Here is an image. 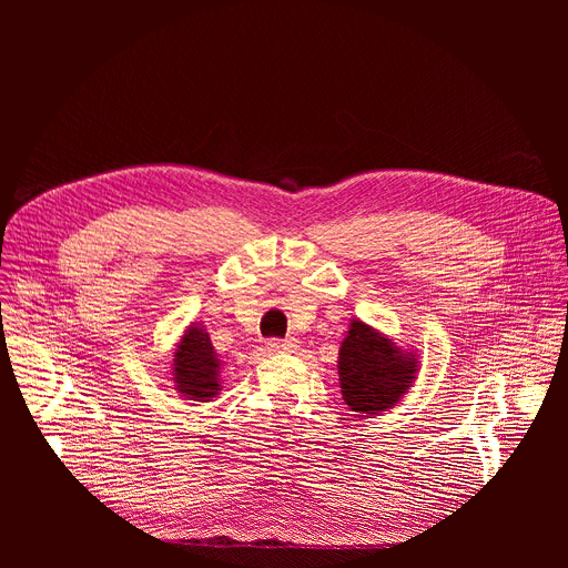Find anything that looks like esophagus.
Here are the masks:
<instances>
[{"mask_svg": "<svg viewBox=\"0 0 568 568\" xmlns=\"http://www.w3.org/2000/svg\"><path fill=\"white\" fill-rule=\"evenodd\" d=\"M267 348L272 353H296L298 351V342L296 339H285V342L272 339V342H267Z\"/></svg>", "mask_w": 568, "mask_h": 568, "instance_id": "esophagus-1", "label": "esophagus"}]
</instances>
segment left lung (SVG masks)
Returning a JSON list of instances; mask_svg holds the SVG:
<instances>
[{"instance_id":"obj_1","label":"left lung","mask_w":568,"mask_h":568,"mask_svg":"<svg viewBox=\"0 0 568 568\" xmlns=\"http://www.w3.org/2000/svg\"><path fill=\"white\" fill-rule=\"evenodd\" d=\"M342 397L359 418L397 407L420 373L416 348L399 346L390 335L351 318L337 357Z\"/></svg>"}]
</instances>
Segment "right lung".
<instances>
[{"label":"right lung","mask_w":568,"mask_h":568,"mask_svg":"<svg viewBox=\"0 0 568 568\" xmlns=\"http://www.w3.org/2000/svg\"><path fill=\"white\" fill-rule=\"evenodd\" d=\"M222 357L215 353L206 328L191 321L171 355L173 388L193 402H213L222 390Z\"/></svg>","instance_id":"right-lung-1"}]
</instances>
